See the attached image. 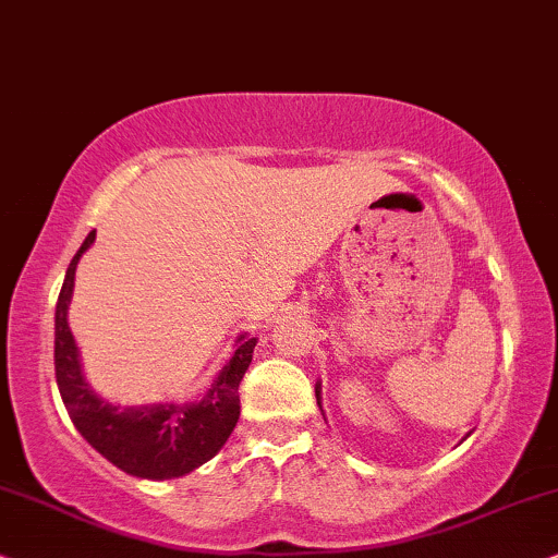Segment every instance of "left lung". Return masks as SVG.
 <instances>
[{"mask_svg": "<svg viewBox=\"0 0 558 558\" xmlns=\"http://www.w3.org/2000/svg\"><path fill=\"white\" fill-rule=\"evenodd\" d=\"M316 403H318V408H322V383H316ZM470 436V434H466Z\"/></svg>", "mask_w": 558, "mask_h": 558, "instance_id": "8db88e82", "label": "left lung"}]
</instances>
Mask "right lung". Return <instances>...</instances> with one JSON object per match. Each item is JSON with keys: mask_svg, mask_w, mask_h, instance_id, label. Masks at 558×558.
I'll use <instances>...</instances> for the list:
<instances>
[{"mask_svg": "<svg viewBox=\"0 0 558 558\" xmlns=\"http://www.w3.org/2000/svg\"><path fill=\"white\" fill-rule=\"evenodd\" d=\"M94 240L96 232H88L71 259L56 303V380L63 405L78 434L122 472L155 482L183 477L217 457L240 421V383L257 339L250 333L236 337L234 354L198 400L117 405L96 396L69 326L76 265Z\"/></svg>", "mask_w": 558, "mask_h": 558, "instance_id": "1", "label": "right lung"}]
</instances>
